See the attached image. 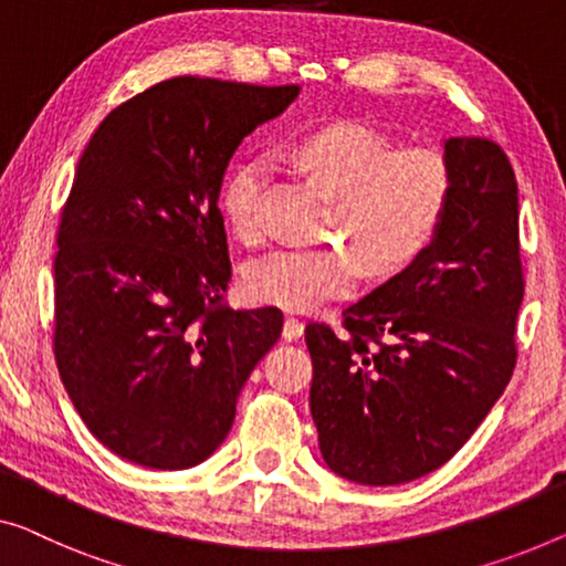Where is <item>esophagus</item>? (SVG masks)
<instances>
[{"label": "esophagus", "mask_w": 566, "mask_h": 566, "mask_svg": "<svg viewBox=\"0 0 566 566\" xmlns=\"http://www.w3.org/2000/svg\"><path fill=\"white\" fill-rule=\"evenodd\" d=\"M302 333H305V325H302L297 317H286L284 319V327H282L284 340H297Z\"/></svg>", "instance_id": "34e87169"}]
</instances>
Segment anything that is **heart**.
Masks as SVG:
<instances>
[{
	"instance_id": "heart-1",
	"label": "heart",
	"mask_w": 566,
	"mask_h": 566,
	"mask_svg": "<svg viewBox=\"0 0 566 566\" xmlns=\"http://www.w3.org/2000/svg\"><path fill=\"white\" fill-rule=\"evenodd\" d=\"M292 159L333 200L327 229L348 243L282 247L249 261L243 290L261 305L310 310L353 292L364 276V261L376 274L409 266L447 216L452 170L434 147H399L374 126L335 122L315 129L292 147ZM266 165L243 163L221 190V210L239 239L256 243L264 235L261 185Z\"/></svg>"
}]
</instances>
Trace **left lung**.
<instances>
[{
	"instance_id": "8db88e82",
	"label": "left lung",
	"mask_w": 566,
	"mask_h": 566,
	"mask_svg": "<svg viewBox=\"0 0 566 566\" xmlns=\"http://www.w3.org/2000/svg\"><path fill=\"white\" fill-rule=\"evenodd\" d=\"M452 198L434 241L343 312L310 323V411L323 460L358 485L442 468L501 399L524 300L518 185L488 139H444Z\"/></svg>"
}]
</instances>
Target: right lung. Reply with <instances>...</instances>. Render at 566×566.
I'll return each instance as SVG.
<instances>
[{
	"mask_svg": "<svg viewBox=\"0 0 566 566\" xmlns=\"http://www.w3.org/2000/svg\"><path fill=\"white\" fill-rule=\"evenodd\" d=\"M297 96L182 75L116 106L83 149L57 229L55 360L91 434L124 460H208L280 340L276 307L221 305L218 198L243 137Z\"/></svg>",
	"mask_w": 566,
	"mask_h": 566,
	"instance_id": "obj_1",
	"label": "right lung"
}]
</instances>
